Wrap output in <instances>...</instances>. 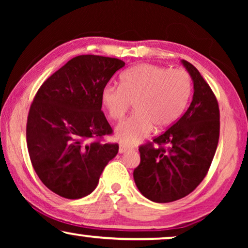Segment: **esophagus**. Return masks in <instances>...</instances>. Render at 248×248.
<instances>
[{"mask_svg": "<svg viewBox=\"0 0 248 248\" xmlns=\"http://www.w3.org/2000/svg\"><path fill=\"white\" fill-rule=\"evenodd\" d=\"M130 149H128L127 147H125V145L121 144L120 145V149H118V151H120V154H125V152H127Z\"/></svg>", "mask_w": 248, "mask_h": 248, "instance_id": "34e87169", "label": "esophagus"}]
</instances>
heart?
Wrapping results in <instances>:
<instances>
[{"instance_id":"obj_1","label":"heart","mask_w":248,"mask_h":248,"mask_svg":"<svg viewBox=\"0 0 248 248\" xmlns=\"http://www.w3.org/2000/svg\"><path fill=\"white\" fill-rule=\"evenodd\" d=\"M192 93V80L184 70H169L154 64H139L121 76V87L107 84L101 103L108 116L121 121L134 104V115L118 125L115 138L134 145L155 126L165 130L184 111Z\"/></svg>"}]
</instances>
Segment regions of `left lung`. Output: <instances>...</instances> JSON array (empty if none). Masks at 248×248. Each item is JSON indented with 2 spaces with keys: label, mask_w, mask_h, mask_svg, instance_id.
Returning <instances> with one entry per match:
<instances>
[{
  "label": "left lung",
  "mask_w": 248,
  "mask_h": 248,
  "mask_svg": "<svg viewBox=\"0 0 248 248\" xmlns=\"http://www.w3.org/2000/svg\"><path fill=\"white\" fill-rule=\"evenodd\" d=\"M181 63L193 81L192 103L174 125L154 139L160 148L152 143L140 147L141 161L133 171L141 194L157 203L176 201L194 191L205 177L218 147V101L198 69L185 60Z\"/></svg>",
  "instance_id": "8db88e82"
}]
</instances>
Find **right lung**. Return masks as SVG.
<instances>
[{"mask_svg": "<svg viewBox=\"0 0 248 248\" xmlns=\"http://www.w3.org/2000/svg\"><path fill=\"white\" fill-rule=\"evenodd\" d=\"M123 61L80 55L39 88L27 121L30 160L43 184L65 199H81L97 187L118 144L101 143L111 127L101 111V91Z\"/></svg>", "mask_w": 248, "mask_h": 248, "instance_id": "add662e5", "label": "right lung"}]
</instances>
